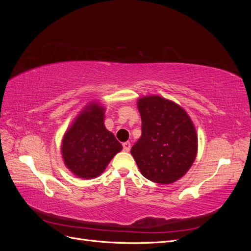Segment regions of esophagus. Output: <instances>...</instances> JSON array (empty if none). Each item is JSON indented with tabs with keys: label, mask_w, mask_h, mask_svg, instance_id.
<instances>
[{
	"label": "esophagus",
	"mask_w": 251,
	"mask_h": 251,
	"mask_svg": "<svg viewBox=\"0 0 251 251\" xmlns=\"http://www.w3.org/2000/svg\"><path fill=\"white\" fill-rule=\"evenodd\" d=\"M123 147H124V151H128L131 150V143L128 142V141L124 142V143H123Z\"/></svg>",
	"instance_id": "esophagus-1"
}]
</instances>
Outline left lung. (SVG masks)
Masks as SVG:
<instances>
[{
    "label": "left lung",
    "mask_w": 251,
    "mask_h": 251,
    "mask_svg": "<svg viewBox=\"0 0 251 251\" xmlns=\"http://www.w3.org/2000/svg\"><path fill=\"white\" fill-rule=\"evenodd\" d=\"M137 107L142 134L131 154L143 177L159 184L174 183L191 169L198 151L193 120L178 103L159 95L138 98Z\"/></svg>",
    "instance_id": "obj_1"
}]
</instances>
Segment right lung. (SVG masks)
Instances as JSON below:
<instances>
[{"label":"right lung","mask_w":251,"mask_h":251,"mask_svg":"<svg viewBox=\"0 0 251 251\" xmlns=\"http://www.w3.org/2000/svg\"><path fill=\"white\" fill-rule=\"evenodd\" d=\"M104 112L101 103L91 101L64 134L60 153L66 168L78 178L98 177L123 150L115 136L104 126Z\"/></svg>","instance_id":"add662e5"}]
</instances>
